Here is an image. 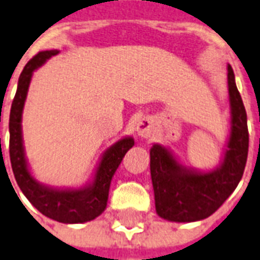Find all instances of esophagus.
Wrapping results in <instances>:
<instances>
[{
    "label": "esophagus",
    "instance_id": "34e87169",
    "mask_svg": "<svg viewBox=\"0 0 260 260\" xmlns=\"http://www.w3.org/2000/svg\"><path fill=\"white\" fill-rule=\"evenodd\" d=\"M136 131H138L139 136H142V138H148L152 131L151 118H147V117H146V118H142V120L138 122Z\"/></svg>",
    "mask_w": 260,
    "mask_h": 260
}]
</instances>
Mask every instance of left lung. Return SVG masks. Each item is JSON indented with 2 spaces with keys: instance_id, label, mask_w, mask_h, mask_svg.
<instances>
[{
  "instance_id": "1",
  "label": "left lung",
  "mask_w": 260,
  "mask_h": 260,
  "mask_svg": "<svg viewBox=\"0 0 260 260\" xmlns=\"http://www.w3.org/2000/svg\"><path fill=\"white\" fill-rule=\"evenodd\" d=\"M231 102V136L223 161L209 173L185 169L168 148L154 144L150 150V172L156 214L174 222H195L215 213L240 183L248 156V126L235 73L228 65Z\"/></svg>"
}]
</instances>
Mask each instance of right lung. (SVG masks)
I'll return each mask as SVG.
<instances>
[{"instance_id":"right-lung-1","label":"right lung","mask_w":260,"mask_h":260,"mask_svg":"<svg viewBox=\"0 0 260 260\" xmlns=\"http://www.w3.org/2000/svg\"><path fill=\"white\" fill-rule=\"evenodd\" d=\"M57 50L39 51L29 59L19 77V84L12 102L9 116V155L16 181L25 198L43 215L64 223H82L102 214L108 203L109 188L114 172L122 158L135 144L132 138H124L105 152L92 184L82 189H53L39 184L31 176L24 156L21 139V113L32 72L49 59Z\"/></svg>"}]
</instances>
